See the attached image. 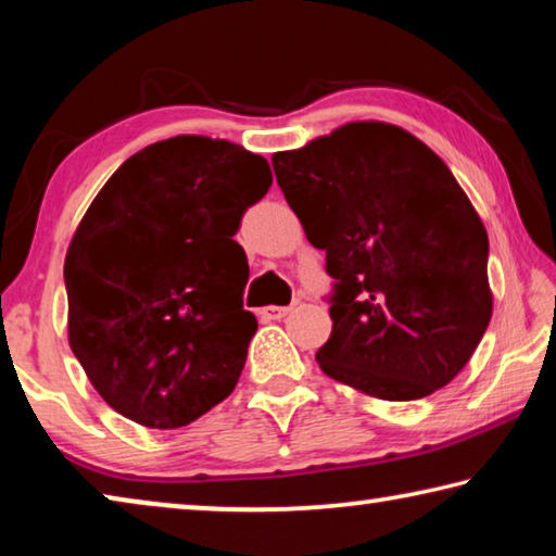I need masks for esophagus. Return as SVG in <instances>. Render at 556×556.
<instances>
[{
	"label": "esophagus",
	"mask_w": 556,
	"mask_h": 556,
	"mask_svg": "<svg viewBox=\"0 0 556 556\" xmlns=\"http://www.w3.org/2000/svg\"><path fill=\"white\" fill-rule=\"evenodd\" d=\"M289 312H291L289 306H265L260 312V316L265 318V321H281V318H285Z\"/></svg>",
	"instance_id": "esophagus-1"
}]
</instances>
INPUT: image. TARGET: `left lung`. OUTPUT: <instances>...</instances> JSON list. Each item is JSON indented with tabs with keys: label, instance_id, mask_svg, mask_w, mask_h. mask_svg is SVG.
Instances as JSON below:
<instances>
[{
	"label": "left lung",
	"instance_id": "1",
	"mask_svg": "<svg viewBox=\"0 0 556 556\" xmlns=\"http://www.w3.org/2000/svg\"><path fill=\"white\" fill-rule=\"evenodd\" d=\"M271 166L333 277L321 370L390 402L454 380L491 324L493 294L488 232L448 166L384 122H351Z\"/></svg>",
	"mask_w": 556,
	"mask_h": 556
}]
</instances>
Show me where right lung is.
<instances>
[{
  "label": "right lung",
  "instance_id": "1",
  "mask_svg": "<svg viewBox=\"0 0 556 556\" xmlns=\"http://www.w3.org/2000/svg\"><path fill=\"white\" fill-rule=\"evenodd\" d=\"M269 186L267 159L181 135L129 156L90 203L63 267L68 341L122 417L186 427L235 390L257 318L232 235Z\"/></svg>",
  "mask_w": 556,
  "mask_h": 556
}]
</instances>
